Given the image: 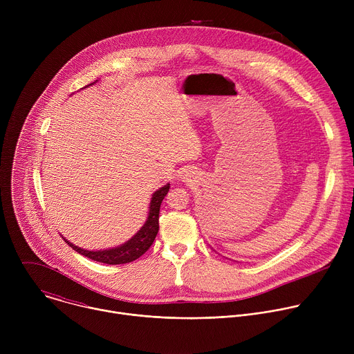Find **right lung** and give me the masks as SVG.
I'll list each match as a JSON object with an SVG mask.
<instances>
[{
	"mask_svg": "<svg viewBox=\"0 0 354 354\" xmlns=\"http://www.w3.org/2000/svg\"><path fill=\"white\" fill-rule=\"evenodd\" d=\"M168 190H169V183L153 194V197H151L149 212H148L145 224L141 227V230L134 236H131L127 242H124L123 245H120L118 248L104 249V250H86V249L73 245L66 238H63V239L66 241L67 245H70L74 250H77L78 254L89 258L92 261L100 262V263L123 265V263L133 262L145 254L148 248L153 245V242L158 234L160 207H161V203H162L164 197L167 196Z\"/></svg>",
	"mask_w": 354,
	"mask_h": 354,
	"instance_id": "add662e5",
	"label": "right lung"
}]
</instances>
